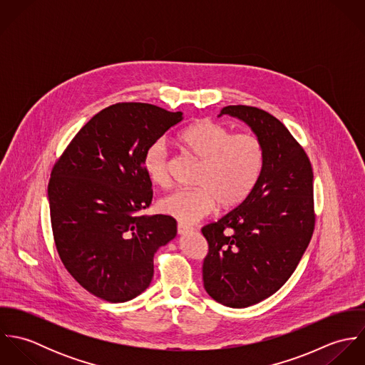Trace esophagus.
<instances>
[{"label":"esophagus","instance_id":"1","mask_svg":"<svg viewBox=\"0 0 365 365\" xmlns=\"http://www.w3.org/2000/svg\"><path fill=\"white\" fill-rule=\"evenodd\" d=\"M177 230H178V233H180V235H185V233L191 232V230H192V227H191V226H188V225H184V223H178Z\"/></svg>","mask_w":365,"mask_h":365}]
</instances>
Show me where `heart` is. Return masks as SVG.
Segmentation results:
<instances>
[{
    "instance_id": "b5f03b06",
    "label": "heart",
    "mask_w": 365,
    "mask_h": 365,
    "mask_svg": "<svg viewBox=\"0 0 365 365\" xmlns=\"http://www.w3.org/2000/svg\"><path fill=\"white\" fill-rule=\"evenodd\" d=\"M178 145L188 156L201 161L197 188L175 190L158 201V209L180 220L195 223L219 205L233 209L253 192L260 178L264 149L250 132H235L215 120L201 119L178 135ZM145 168L153 184L168 187L171 155L164 140H156L145 155Z\"/></svg>"
}]
</instances>
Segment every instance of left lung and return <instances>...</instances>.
I'll return each mask as SVG.
<instances>
[{"label":"left lung","instance_id":"obj_1","mask_svg":"<svg viewBox=\"0 0 365 365\" xmlns=\"http://www.w3.org/2000/svg\"><path fill=\"white\" fill-rule=\"evenodd\" d=\"M252 126L264 149L260 178L250 197L202 227L208 253L202 264L210 298L246 308L275 294L292 275L314 230L311 160L285 125L256 106L229 105Z\"/></svg>","mask_w":365,"mask_h":365}]
</instances>
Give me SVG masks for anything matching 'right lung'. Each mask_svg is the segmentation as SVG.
I'll list each match as a JSON object with an SVG mask.
<instances>
[{
	"label": "right lung",
	"instance_id": "1",
	"mask_svg": "<svg viewBox=\"0 0 365 365\" xmlns=\"http://www.w3.org/2000/svg\"><path fill=\"white\" fill-rule=\"evenodd\" d=\"M182 112L118 103L93 116L53 165V239L70 275L90 294L126 302L152 282L153 257L177 235L168 215L143 216L153 200L146 150Z\"/></svg>",
	"mask_w": 365,
	"mask_h": 365
}]
</instances>
